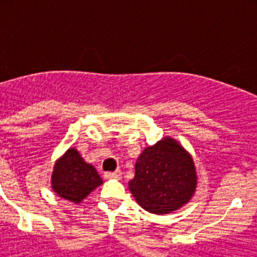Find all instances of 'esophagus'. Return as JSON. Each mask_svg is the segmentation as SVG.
Instances as JSON below:
<instances>
[{"label":"esophagus","instance_id":"obj_1","mask_svg":"<svg viewBox=\"0 0 257 257\" xmlns=\"http://www.w3.org/2000/svg\"><path fill=\"white\" fill-rule=\"evenodd\" d=\"M122 172L119 171V170H117V171H109V172H105L104 174V176H105L106 179H119L121 178Z\"/></svg>","mask_w":257,"mask_h":257}]
</instances>
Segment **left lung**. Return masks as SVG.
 <instances>
[{
  "mask_svg": "<svg viewBox=\"0 0 257 257\" xmlns=\"http://www.w3.org/2000/svg\"><path fill=\"white\" fill-rule=\"evenodd\" d=\"M197 187L192 157L172 138L145 148L135 165L128 189L148 212L165 215L189 202Z\"/></svg>",
  "mask_w": 257,
  "mask_h": 257,
  "instance_id": "8db88e82",
  "label": "left lung"
}]
</instances>
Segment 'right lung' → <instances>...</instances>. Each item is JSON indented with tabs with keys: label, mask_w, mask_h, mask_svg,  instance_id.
<instances>
[{
	"label": "right lung",
	"mask_w": 257,
	"mask_h": 257,
	"mask_svg": "<svg viewBox=\"0 0 257 257\" xmlns=\"http://www.w3.org/2000/svg\"><path fill=\"white\" fill-rule=\"evenodd\" d=\"M103 180L96 169L86 163L77 149L70 148L56 161L51 176L54 192L61 198L79 203Z\"/></svg>",
	"instance_id": "right-lung-1"
}]
</instances>
